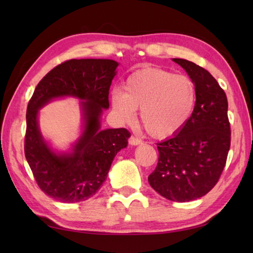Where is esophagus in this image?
<instances>
[{
  "label": "esophagus",
  "instance_id": "34e87169",
  "mask_svg": "<svg viewBox=\"0 0 253 253\" xmlns=\"http://www.w3.org/2000/svg\"><path fill=\"white\" fill-rule=\"evenodd\" d=\"M128 143H129L130 145H134V146H136V145L142 144V139L137 138V137H135V136H130L129 139H128Z\"/></svg>",
  "mask_w": 253,
  "mask_h": 253
}]
</instances>
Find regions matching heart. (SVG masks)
I'll use <instances>...</instances> for the list:
<instances>
[{"label":"heart","mask_w":253,"mask_h":253,"mask_svg":"<svg viewBox=\"0 0 253 253\" xmlns=\"http://www.w3.org/2000/svg\"><path fill=\"white\" fill-rule=\"evenodd\" d=\"M196 97V87L188 77L158 68H143L127 77L124 91L113 89L110 104L124 122L132 121L135 109L139 108L145 130L165 138L176 134L190 121Z\"/></svg>","instance_id":"1"}]
</instances>
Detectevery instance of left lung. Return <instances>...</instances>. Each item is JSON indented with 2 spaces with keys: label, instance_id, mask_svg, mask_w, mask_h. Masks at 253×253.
<instances>
[{
  "label": "left lung",
  "instance_id": "obj_1",
  "mask_svg": "<svg viewBox=\"0 0 253 253\" xmlns=\"http://www.w3.org/2000/svg\"><path fill=\"white\" fill-rule=\"evenodd\" d=\"M193 80L195 108L190 121L172 138L157 144L158 163L148 182L174 202H190L209 193L223 172L231 145L228 99L204 68L173 59Z\"/></svg>",
  "mask_w": 253,
  "mask_h": 253
}]
</instances>
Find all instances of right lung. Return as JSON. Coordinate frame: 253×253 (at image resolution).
Returning <instances> with one entry per match:
<instances>
[{
  "label": "right lung",
  "mask_w": 253,
  "mask_h": 253,
  "mask_svg": "<svg viewBox=\"0 0 253 253\" xmlns=\"http://www.w3.org/2000/svg\"><path fill=\"white\" fill-rule=\"evenodd\" d=\"M118 63L109 59H71L49 71L38 84L27 108L24 154L38 186L65 203L95 195L116 154L127 146L126 128L100 129L102 108L109 107V88ZM74 95L83 102L85 130L71 154L57 156L37 127V110L53 97Z\"/></svg>",
  "instance_id": "right-lung-1"
}]
</instances>
